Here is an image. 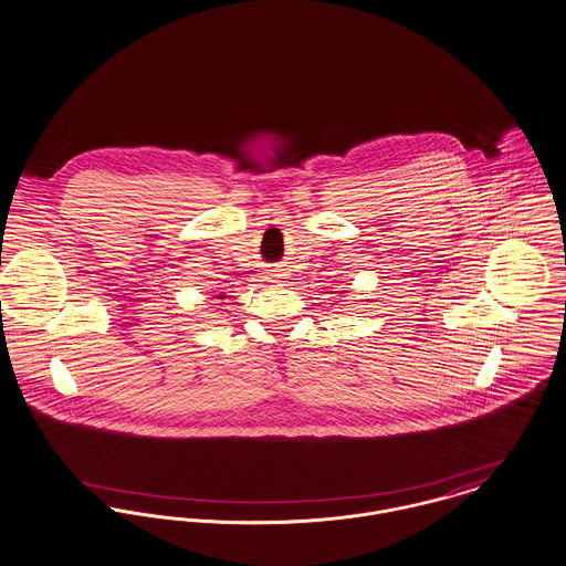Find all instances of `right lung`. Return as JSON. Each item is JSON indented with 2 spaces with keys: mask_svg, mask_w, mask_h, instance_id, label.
Returning a JSON list of instances; mask_svg holds the SVG:
<instances>
[{
  "mask_svg": "<svg viewBox=\"0 0 566 566\" xmlns=\"http://www.w3.org/2000/svg\"><path fill=\"white\" fill-rule=\"evenodd\" d=\"M221 297H223V295H221ZM221 297H219V300H221Z\"/></svg>",
  "mask_w": 566,
  "mask_h": 566,
  "instance_id": "right-lung-1",
  "label": "right lung"
}]
</instances>
